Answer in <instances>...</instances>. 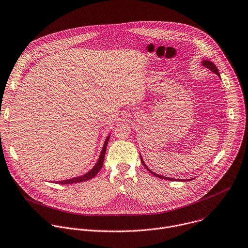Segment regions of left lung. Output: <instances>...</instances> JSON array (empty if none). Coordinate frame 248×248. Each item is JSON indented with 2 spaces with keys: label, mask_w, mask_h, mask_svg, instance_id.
<instances>
[{
  "label": "left lung",
  "mask_w": 248,
  "mask_h": 248,
  "mask_svg": "<svg viewBox=\"0 0 248 248\" xmlns=\"http://www.w3.org/2000/svg\"><path fill=\"white\" fill-rule=\"evenodd\" d=\"M202 65H203V66H205V67H207L208 69H210V70H211L213 73H215L216 75L220 76V75H219V73H218V70H217V68L215 67V65H214L213 63H211V62H209V61H207V60H203V61H202ZM141 161H142V163L144 164V167H145V168H146V169L149 170V172H150V173H152L153 175H155V177H158V178H160V179L170 180V181H171V180H175V179H173V178H169V177H166V176H161V175H158V174H156V173H154L153 171H151V170H150L147 168V166H146V164L144 163V161H143V159H142V158H141ZM189 180H190V179H189ZM181 181H182V180H181Z\"/></svg>",
  "instance_id": "8db88e82"
}]
</instances>
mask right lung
Wrapping results in <instances>:
<instances>
[{
    "mask_svg": "<svg viewBox=\"0 0 248 248\" xmlns=\"http://www.w3.org/2000/svg\"><path fill=\"white\" fill-rule=\"evenodd\" d=\"M109 138L110 136L107 137L105 143H104V146L102 148V151H101V154H100V156H99V159L98 161L96 162V164L94 166V168L88 173H86L85 175L82 176H78V177H76V178H72V179H69V180H64V181H60V182H57L59 184H74V183H79V182H82V181H87V180H90L92 178H93L98 172L99 170H101L102 166H103V161H104V157H105V153H106V148H107V145H108V141H109Z\"/></svg>",
    "mask_w": 248,
    "mask_h": 248,
    "instance_id": "obj_1",
    "label": "right lung"
}]
</instances>
